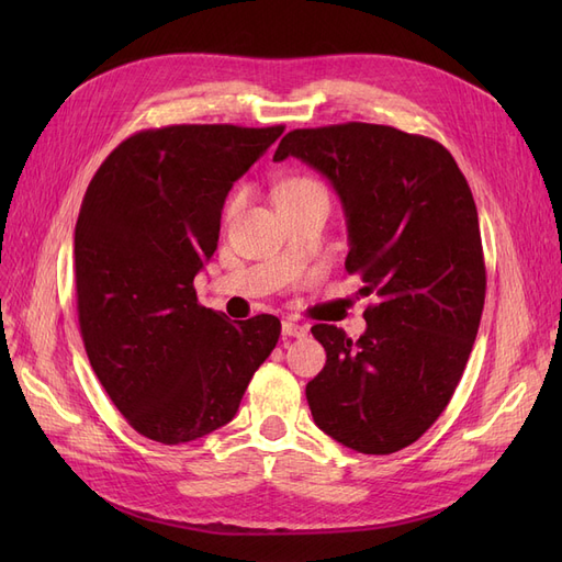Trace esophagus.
Returning <instances> with one entry per match:
<instances>
[{"label":"esophagus","instance_id":"1","mask_svg":"<svg viewBox=\"0 0 562 562\" xmlns=\"http://www.w3.org/2000/svg\"><path fill=\"white\" fill-rule=\"evenodd\" d=\"M283 335L285 337H304L307 335V326H302V323H297V321H283Z\"/></svg>","mask_w":562,"mask_h":562}]
</instances>
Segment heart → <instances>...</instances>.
<instances>
[{"instance_id":"1","label":"heart","mask_w":562,"mask_h":562,"mask_svg":"<svg viewBox=\"0 0 562 562\" xmlns=\"http://www.w3.org/2000/svg\"><path fill=\"white\" fill-rule=\"evenodd\" d=\"M312 187H321V184L314 182V180H310V178H291V180H285V182H281V184L277 187V199L288 196V194H295V192H302V190H312ZM236 203H239V199H232L227 211H234Z\"/></svg>"}]
</instances>
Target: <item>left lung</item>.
<instances>
[{"label": "left lung", "instance_id": "left-lung-1", "mask_svg": "<svg viewBox=\"0 0 562 562\" xmlns=\"http://www.w3.org/2000/svg\"><path fill=\"white\" fill-rule=\"evenodd\" d=\"M297 157L345 206L349 274L375 293L359 339L316 323L326 366L307 384L321 431L363 454L407 448L446 411L485 304L473 194L450 151L394 126L347 122L283 135L274 161Z\"/></svg>", "mask_w": 562, "mask_h": 562}]
</instances>
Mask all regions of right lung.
<instances>
[{"label":"right lung","instance_id":"obj_1","mask_svg":"<svg viewBox=\"0 0 562 562\" xmlns=\"http://www.w3.org/2000/svg\"><path fill=\"white\" fill-rule=\"evenodd\" d=\"M285 126L176 124L133 133L100 164L75 227L79 330L95 378L140 436L190 443L239 411L281 335L258 314L201 307L232 184Z\"/></svg>","mask_w":562,"mask_h":562}]
</instances>
